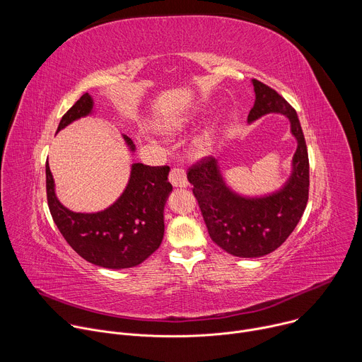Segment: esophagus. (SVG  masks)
Wrapping results in <instances>:
<instances>
[{
  "mask_svg": "<svg viewBox=\"0 0 362 362\" xmlns=\"http://www.w3.org/2000/svg\"><path fill=\"white\" fill-rule=\"evenodd\" d=\"M169 180L175 187H186L187 186V177H186V172L183 169H172L170 175H169Z\"/></svg>",
  "mask_w": 362,
  "mask_h": 362,
  "instance_id": "obj_1",
  "label": "esophagus"
}]
</instances>
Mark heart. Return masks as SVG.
Masks as SVG:
<instances>
[{"label": "heart", "mask_w": 362, "mask_h": 362, "mask_svg": "<svg viewBox=\"0 0 362 362\" xmlns=\"http://www.w3.org/2000/svg\"><path fill=\"white\" fill-rule=\"evenodd\" d=\"M222 122V116H218L214 122H211L208 126H204L197 134H194L189 143V148L193 156L196 158H206L214 153L216 143H218V134H219V124ZM193 123L192 115H177L170 119H166L165 122L158 124V130L168 137H176L180 133H183L190 124Z\"/></svg>", "instance_id": "b5f03b06"}]
</instances>
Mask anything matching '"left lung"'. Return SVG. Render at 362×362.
Here are the masks:
<instances>
[{"label": "left lung", "instance_id": "8db88e82", "mask_svg": "<svg viewBox=\"0 0 362 362\" xmlns=\"http://www.w3.org/2000/svg\"><path fill=\"white\" fill-rule=\"evenodd\" d=\"M255 105L247 123L267 115H282L289 120L296 150L285 183L264 194H243L226 180L218 159L192 168L187 180L212 240L239 257H259L278 249L296 228L308 202L309 162L306 143L296 112L267 84L252 80Z\"/></svg>", "mask_w": 362, "mask_h": 362}]
</instances>
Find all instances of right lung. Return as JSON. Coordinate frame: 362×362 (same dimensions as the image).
I'll use <instances>...</instances> for the list:
<instances>
[{"label": "right lung", "instance_id": "obj_1", "mask_svg": "<svg viewBox=\"0 0 362 362\" xmlns=\"http://www.w3.org/2000/svg\"><path fill=\"white\" fill-rule=\"evenodd\" d=\"M94 115V100L86 93L63 116L57 132L73 122ZM130 153L133 140L122 134ZM168 166H130V176L122 194L98 212H73L59 200L54 177L45 163L47 200L51 216L67 243L87 262L107 268L126 269L144 262L158 250L165 235V206L173 187Z\"/></svg>", "mask_w": 362, "mask_h": 362}]
</instances>
